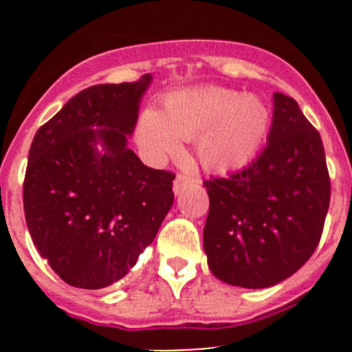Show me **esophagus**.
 Listing matches in <instances>:
<instances>
[{"mask_svg": "<svg viewBox=\"0 0 352 352\" xmlns=\"http://www.w3.org/2000/svg\"><path fill=\"white\" fill-rule=\"evenodd\" d=\"M194 183H199V179L190 178V176H183V174H178V176H176V179H174V185H173L174 194H179L183 188L194 185Z\"/></svg>", "mask_w": 352, "mask_h": 352, "instance_id": "esophagus-1", "label": "esophagus"}]
</instances>
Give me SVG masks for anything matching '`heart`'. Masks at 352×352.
Segmentation results:
<instances>
[{
    "mask_svg": "<svg viewBox=\"0 0 352 352\" xmlns=\"http://www.w3.org/2000/svg\"><path fill=\"white\" fill-rule=\"evenodd\" d=\"M270 130L268 105L256 95L206 86L173 93L166 111L149 107L141 114L138 141L153 160L178 155L183 139H195L206 169L236 170L259 153Z\"/></svg>",
    "mask_w": 352,
    "mask_h": 352,
    "instance_id": "heart-1",
    "label": "heart"
}]
</instances>
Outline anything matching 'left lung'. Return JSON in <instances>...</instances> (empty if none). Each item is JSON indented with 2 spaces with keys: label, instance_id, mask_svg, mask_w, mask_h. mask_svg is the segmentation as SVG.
I'll return each instance as SVG.
<instances>
[{
  "label": "left lung",
  "instance_id": "left-lung-1",
  "mask_svg": "<svg viewBox=\"0 0 352 352\" xmlns=\"http://www.w3.org/2000/svg\"><path fill=\"white\" fill-rule=\"evenodd\" d=\"M268 144L243 170L204 182L208 266L219 280L272 287L303 266L321 239L329 174L321 135L294 98L273 95Z\"/></svg>",
  "mask_w": 352,
  "mask_h": 352
}]
</instances>
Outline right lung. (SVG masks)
I'll use <instances>...</instances> for the list:
<instances>
[{
	"mask_svg": "<svg viewBox=\"0 0 352 352\" xmlns=\"http://www.w3.org/2000/svg\"><path fill=\"white\" fill-rule=\"evenodd\" d=\"M151 79L82 89L31 142L28 229L40 256L74 287L121 280L174 203V174L144 166L129 148Z\"/></svg>",
	"mask_w": 352,
	"mask_h": 352,
	"instance_id": "add662e5",
	"label": "right lung"
}]
</instances>
